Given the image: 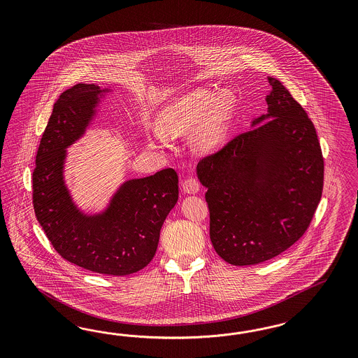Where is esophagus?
<instances>
[{"mask_svg":"<svg viewBox=\"0 0 358 358\" xmlns=\"http://www.w3.org/2000/svg\"><path fill=\"white\" fill-rule=\"evenodd\" d=\"M199 187H201V185L195 178H187L182 184V190L186 194H196L199 192Z\"/></svg>","mask_w":358,"mask_h":358,"instance_id":"esophagus-1","label":"esophagus"}]
</instances>
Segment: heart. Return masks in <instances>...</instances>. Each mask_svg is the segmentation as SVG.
<instances>
[{
    "label": "heart",
    "instance_id": "heart-1",
    "mask_svg": "<svg viewBox=\"0 0 358 358\" xmlns=\"http://www.w3.org/2000/svg\"><path fill=\"white\" fill-rule=\"evenodd\" d=\"M235 97L232 92L199 89L184 94L160 108L157 138L174 139L192 132L190 143L199 153H210L226 139Z\"/></svg>",
    "mask_w": 358,
    "mask_h": 358
}]
</instances>
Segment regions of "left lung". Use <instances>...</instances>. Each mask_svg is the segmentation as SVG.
Wrapping results in <instances>:
<instances>
[{
    "instance_id": "left-lung-1",
    "label": "left lung",
    "mask_w": 358,
    "mask_h": 358,
    "mask_svg": "<svg viewBox=\"0 0 358 358\" xmlns=\"http://www.w3.org/2000/svg\"><path fill=\"white\" fill-rule=\"evenodd\" d=\"M250 130L196 165L210 238L231 265L271 260L302 238L320 202L324 162L314 124L274 77Z\"/></svg>"
}]
</instances>
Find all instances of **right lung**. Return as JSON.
I'll return each mask as SVG.
<instances>
[{
	"label": "right lung",
	"instance_id": "add662e5",
	"mask_svg": "<svg viewBox=\"0 0 358 358\" xmlns=\"http://www.w3.org/2000/svg\"><path fill=\"white\" fill-rule=\"evenodd\" d=\"M110 89L77 84L55 102L33 173L35 215L57 253L87 271L129 275L151 262L164 220L178 199L172 168L120 185L94 214L77 206L65 184L66 148L81 139Z\"/></svg>",
	"mask_w": 358,
	"mask_h": 358
}]
</instances>
